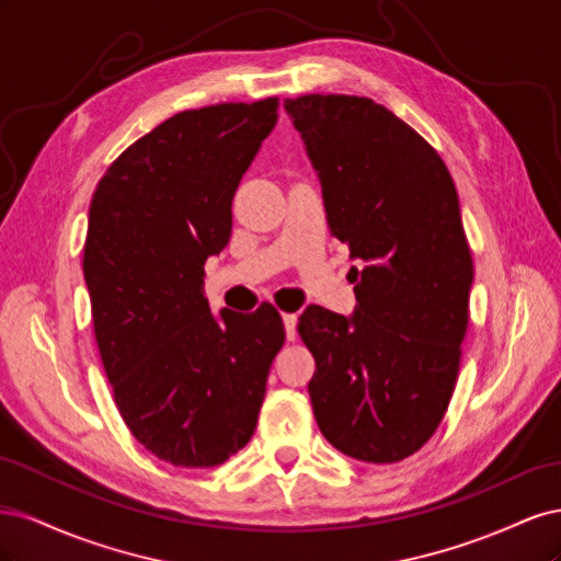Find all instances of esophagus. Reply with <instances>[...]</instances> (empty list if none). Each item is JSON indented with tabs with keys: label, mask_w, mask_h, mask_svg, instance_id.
<instances>
[{
	"label": "esophagus",
	"mask_w": 561,
	"mask_h": 561,
	"mask_svg": "<svg viewBox=\"0 0 561 561\" xmlns=\"http://www.w3.org/2000/svg\"><path fill=\"white\" fill-rule=\"evenodd\" d=\"M283 325H285L287 342H295V336H297V316L295 313H283Z\"/></svg>",
	"instance_id": "esophagus-1"
}]
</instances>
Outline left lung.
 <instances>
[{
	"mask_svg": "<svg viewBox=\"0 0 561 561\" xmlns=\"http://www.w3.org/2000/svg\"><path fill=\"white\" fill-rule=\"evenodd\" d=\"M322 186L328 225L348 245L351 316L309 307V396L320 433L367 463L412 456L454 393L468 328L472 257L454 180L402 118L358 95L283 103Z\"/></svg>",
	"mask_w": 561,
	"mask_h": 561,
	"instance_id": "obj_1",
	"label": "left lung"
}]
</instances>
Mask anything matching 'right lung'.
I'll return each mask as SVG.
<instances>
[{"label": "right lung", "mask_w": 561, "mask_h": 561, "mask_svg": "<svg viewBox=\"0 0 561 561\" xmlns=\"http://www.w3.org/2000/svg\"><path fill=\"white\" fill-rule=\"evenodd\" d=\"M278 122V98L186 110L118 157L89 208L83 278L114 402L138 443L213 468L257 426L280 313L219 309L203 264L231 236V201Z\"/></svg>", "instance_id": "1"}]
</instances>
